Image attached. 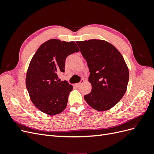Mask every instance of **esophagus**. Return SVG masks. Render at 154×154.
I'll return each mask as SVG.
<instances>
[{
  "label": "esophagus",
  "instance_id": "esophagus-1",
  "mask_svg": "<svg viewBox=\"0 0 154 154\" xmlns=\"http://www.w3.org/2000/svg\"><path fill=\"white\" fill-rule=\"evenodd\" d=\"M83 83H84V80H81V81H80V83H76V84H75V86H76L77 87H80V86L83 84Z\"/></svg>",
  "mask_w": 154,
  "mask_h": 154
}]
</instances>
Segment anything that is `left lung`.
<instances>
[{"label": "left lung", "instance_id": "1", "mask_svg": "<svg viewBox=\"0 0 154 154\" xmlns=\"http://www.w3.org/2000/svg\"><path fill=\"white\" fill-rule=\"evenodd\" d=\"M76 44L90 72L92 91L84 99L96 110H109L127 91L129 71L123 56L113 45L103 40L78 41Z\"/></svg>", "mask_w": 154, "mask_h": 154}]
</instances>
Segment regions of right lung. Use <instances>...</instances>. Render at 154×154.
Wrapping results in <instances>:
<instances>
[{
    "label": "right lung",
    "mask_w": 154,
    "mask_h": 154,
    "mask_svg": "<svg viewBox=\"0 0 154 154\" xmlns=\"http://www.w3.org/2000/svg\"><path fill=\"white\" fill-rule=\"evenodd\" d=\"M79 51L74 42L51 39L42 44L32 57L26 84L32 103L42 112L54 116L66 108L72 85L66 80L60 82L58 74L65 72L68 56Z\"/></svg>",
    "instance_id": "right-lung-1"
}]
</instances>
